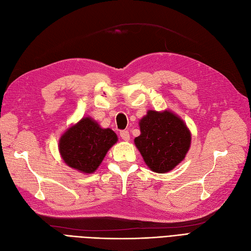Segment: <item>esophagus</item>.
<instances>
[{
  "label": "esophagus",
  "mask_w": 251,
  "mask_h": 251,
  "mask_svg": "<svg viewBox=\"0 0 251 251\" xmlns=\"http://www.w3.org/2000/svg\"><path fill=\"white\" fill-rule=\"evenodd\" d=\"M120 136H121L122 139L126 140V142H129V140H130V134H129V132H127V131H121L120 132Z\"/></svg>",
  "instance_id": "esophagus-1"
}]
</instances>
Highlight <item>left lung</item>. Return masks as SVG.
Returning <instances> with one entry per match:
<instances>
[{"mask_svg":"<svg viewBox=\"0 0 251 251\" xmlns=\"http://www.w3.org/2000/svg\"><path fill=\"white\" fill-rule=\"evenodd\" d=\"M140 135L134 144L150 170L169 173L184 160L191 148L192 133L186 124L170 109H149L139 120Z\"/></svg>","mask_w":251,"mask_h":251,"instance_id":"1","label":"left lung"}]
</instances>
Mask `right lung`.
<instances>
[{"instance_id":"obj_1","label":"right lung","mask_w":251,"mask_h":251,"mask_svg":"<svg viewBox=\"0 0 251 251\" xmlns=\"http://www.w3.org/2000/svg\"><path fill=\"white\" fill-rule=\"evenodd\" d=\"M118 142L116 133L103 129L89 116L69 126L59 137L58 151L69 167L85 175L99 168L107 151Z\"/></svg>"}]
</instances>
